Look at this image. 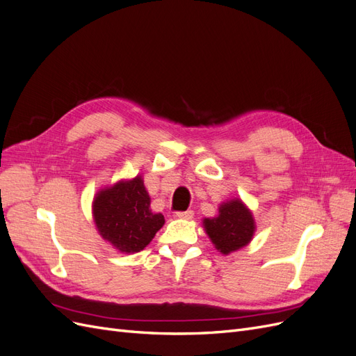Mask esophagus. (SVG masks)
<instances>
[{
  "instance_id": "obj_1",
  "label": "esophagus",
  "mask_w": 356,
  "mask_h": 356,
  "mask_svg": "<svg viewBox=\"0 0 356 356\" xmlns=\"http://www.w3.org/2000/svg\"><path fill=\"white\" fill-rule=\"evenodd\" d=\"M193 215H195V212L193 211H182V212H177V217L178 218H184V220H191Z\"/></svg>"
}]
</instances>
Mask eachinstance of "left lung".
<instances>
[{"instance_id":"left-lung-1","label":"left lung","mask_w":356,"mask_h":356,"mask_svg":"<svg viewBox=\"0 0 356 356\" xmlns=\"http://www.w3.org/2000/svg\"><path fill=\"white\" fill-rule=\"evenodd\" d=\"M203 229L217 250L229 255L252 241L255 221L252 212L241 199H232L220 204L218 215L203 220Z\"/></svg>"}]
</instances>
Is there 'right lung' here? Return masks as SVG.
Returning a JSON list of instances; mask_svg holds the SVG:
<instances>
[{"label": "right lung", "instance_id": "1", "mask_svg": "<svg viewBox=\"0 0 356 356\" xmlns=\"http://www.w3.org/2000/svg\"><path fill=\"white\" fill-rule=\"evenodd\" d=\"M149 202L141 175L101 188L92 212L102 239L120 252L143 251L165 224L163 215L149 209Z\"/></svg>", "mask_w": 356, "mask_h": 356}]
</instances>
